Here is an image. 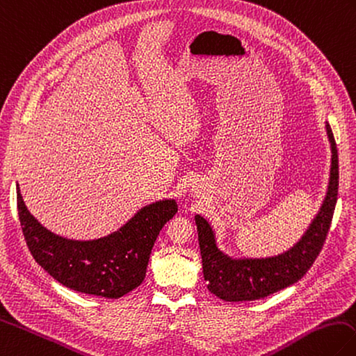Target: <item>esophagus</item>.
Wrapping results in <instances>:
<instances>
[{
    "label": "esophagus",
    "instance_id": "esophagus-1",
    "mask_svg": "<svg viewBox=\"0 0 356 356\" xmlns=\"http://www.w3.org/2000/svg\"><path fill=\"white\" fill-rule=\"evenodd\" d=\"M196 192H198V188H195V186L192 187V193H196Z\"/></svg>",
    "mask_w": 356,
    "mask_h": 356
}]
</instances>
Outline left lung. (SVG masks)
Returning <instances> with one entry per match:
<instances>
[{
    "instance_id": "obj_1",
    "label": "left lung",
    "mask_w": 356,
    "mask_h": 356,
    "mask_svg": "<svg viewBox=\"0 0 356 356\" xmlns=\"http://www.w3.org/2000/svg\"><path fill=\"white\" fill-rule=\"evenodd\" d=\"M330 143V173L318 213L309 227L286 251L268 257H233L218 247L215 228L201 215L195 216L202 257L204 280L225 302H248L294 285L312 266L326 241L338 195V152L332 129L326 122Z\"/></svg>"
}]
</instances>
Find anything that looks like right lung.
<instances>
[{"mask_svg":"<svg viewBox=\"0 0 356 356\" xmlns=\"http://www.w3.org/2000/svg\"><path fill=\"white\" fill-rule=\"evenodd\" d=\"M17 198L24 238L36 262L64 286L106 298H120L141 285L158 234L178 211L173 198L160 200L141 207L111 234L74 241L39 222L29 211L18 184Z\"/></svg>","mask_w":356,"mask_h":356,"instance_id":"right-lung-1","label":"right lung"}]
</instances>
